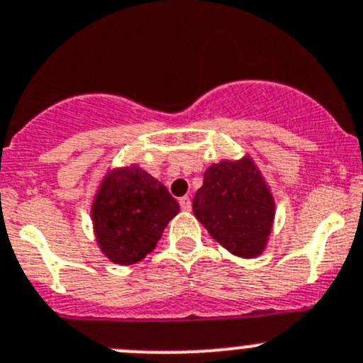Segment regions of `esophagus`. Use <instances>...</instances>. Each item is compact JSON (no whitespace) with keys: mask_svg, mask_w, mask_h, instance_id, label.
<instances>
[{"mask_svg":"<svg viewBox=\"0 0 363 363\" xmlns=\"http://www.w3.org/2000/svg\"><path fill=\"white\" fill-rule=\"evenodd\" d=\"M180 208L183 211H190V208H192V201H190L189 196L180 197Z\"/></svg>","mask_w":363,"mask_h":363,"instance_id":"obj_1","label":"esophagus"}]
</instances>
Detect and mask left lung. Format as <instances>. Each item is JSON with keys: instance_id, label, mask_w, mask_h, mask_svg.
<instances>
[{"instance_id": "obj_1", "label": "left lung", "mask_w": 363, "mask_h": 363, "mask_svg": "<svg viewBox=\"0 0 363 363\" xmlns=\"http://www.w3.org/2000/svg\"><path fill=\"white\" fill-rule=\"evenodd\" d=\"M192 210L211 238L238 257H257L267 249L275 199L249 155L211 164L203 174Z\"/></svg>"}]
</instances>
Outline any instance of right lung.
Wrapping results in <instances>:
<instances>
[{
	"instance_id": "add662e5",
	"label": "right lung",
	"mask_w": 363,
	"mask_h": 363,
	"mask_svg": "<svg viewBox=\"0 0 363 363\" xmlns=\"http://www.w3.org/2000/svg\"><path fill=\"white\" fill-rule=\"evenodd\" d=\"M178 211L166 186L138 164L109 169L91 204L96 245L113 263H139L155 249Z\"/></svg>"
}]
</instances>
